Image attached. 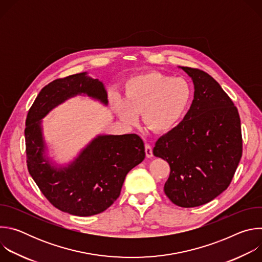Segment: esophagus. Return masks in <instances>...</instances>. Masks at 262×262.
<instances>
[{
    "label": "esophagus",
    "mask_w": 262,
    "mask_h": 262,
    "mask_svg": "<svg viewBox=\"0 0 262 262\" xmlns=\"http://www.w3.org/2000/svg\"><path fill=\"white\" fill-rule=\"evenodd\" d=\"M145 154L147 158H152L154 154H152V146L149 145V144H145Z\"/></svg>",
    "instance_id": "obj_1"
}]
</instances>
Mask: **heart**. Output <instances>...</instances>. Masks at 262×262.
I'll return each mask as SVG.
<instances>
[{"label":"heart","instance_id":"b5f03b06","mask_svg":"<svg viewBox=\"0 0 262 262\" xmlns=\"http://www.w3.org/2000/svg\"><path fill=\"white\" fill-rule=\"evenodd\" d=\"M125 99L112 95L119 118L135 124L139 113L146 127L159 134L173 129L188 111L193 90L183 78H173L151 71L130 78L124 89Z\"/></svg>","mask_w":262,"mask_h":262}]
</instances>
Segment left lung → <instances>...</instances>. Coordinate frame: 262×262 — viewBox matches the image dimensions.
<instances>
[{
	"label": "left lung",
	"instance_id": "8db88e82",
	"mask_svg": "<svg viewBox=\"0 0 262 262\" xmlns=\"http://www.w3.org/2000/svg\"><path fill=\"white\" fill-rule=\"evenodd\" d=\"M195 92L183 120L162 136L154 155L167 161V197L177 206L203 205L225 191L243 155L238 111L220 84L205 71L181 67Z\"/></svg>",
	"mask_w": 262,
	"mask_h": 262
}]
</instances>
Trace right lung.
Here are the masks:
<instances>
[{"label":"right lung","mask_w":262,"mask_h":262,"mask_svg":"<svg viewBox=\"0 0 262 262\" xmlns=\"http://www.w3.org/2000/svg\"><path fill=\"white\" fill-rule=\"evenodd\" d=\"M82 93L107 103L102 83L86 72L45 86L28 112L25 139L29 173L45 197L59 210L89 216L102 212L117 200L126 174L145 159V148L136 134L99 136L68 168L52 167L43 159L39 120L57 104Z\"/></svg>","instance_id":"add662e5"}]
</instances>
